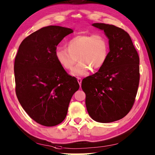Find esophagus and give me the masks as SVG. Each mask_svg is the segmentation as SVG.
<instances>
[{
	"instance_id": "obj_1",
	"label": "esophagus",
	"mask_w": 155,
	"mask_h": 155,
	"mask_svg": "<svg viewBox=\"0 0 155 155\" xmlns=\"http://www.w3.org/2000/svg\"><path fill=\"white\" fill-rule=\"evenodd\" d=\"M77 81H78V83L79 84L80 86L81 85V83H82V79H81V78H77Z\"/></svg>"
}]
</instances>
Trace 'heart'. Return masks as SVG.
<instances>
[{"label":"heart","instance_id":"1","mask_svg":"<svg viewBox=\"0 0 155 155\" xmlns=\"http://www.w3.org/2000/svg\"><path fill=\"white\" fill-rule=\"evenodd\" d=\"M109 51L108 42L101 34L78 35L67 43V48L58 47L55 51L56 60L66 70L72 68L78 59L79 62L70 74L75 77L87 75L91 70L104 65Z\"/></svg>","mask_w":155,"mask_h":155}]
</instances>
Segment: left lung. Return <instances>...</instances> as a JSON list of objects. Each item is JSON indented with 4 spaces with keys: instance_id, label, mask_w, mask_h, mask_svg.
Returning <instances> with one entry per match:
<instances>
[{
    "instance_id": "1",
    "label": "left lung",
    "mask_w": 155,
    "mask_h": 155,
    "mask_svg": "<svg viewBox=\"0 0 155 155\" xmlns=\"http://www.w3.org/2000/svg\"><path fill=\"white\" fill-rule=\"evenodd\" d=\"M108 38L106 63L98 72L82 81L87 112L92 119L111 123L130 111L140 81V58L129 34L114 25L92 24Z\"/></svg>"
}]
</instances>
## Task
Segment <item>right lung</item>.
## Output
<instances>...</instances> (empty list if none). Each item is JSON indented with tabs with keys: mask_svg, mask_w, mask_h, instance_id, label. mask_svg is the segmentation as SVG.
Wrapping results in <instances>:
<instances>
[{
	"mask_svg": "<svg viewBox=\"0 0 155 155\" xmlns=\"http://www.w3.org/2000/svg\"><path fill=\"white\" fill-rule=\"evenodd\" d=\"M68 28H42L21 42L14 64L15 92L31 119L47 127L65 119L70 100L79 88L77 78L68 75L56 60L55 51Z\"/></svg>",
	"mask_w": 155,
	"mask_h": 155,
	"instance_id": "obj_1",
	"label": "right lung"
}]
</instances>
